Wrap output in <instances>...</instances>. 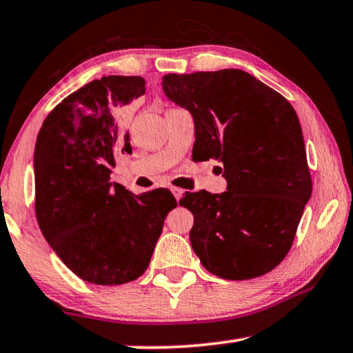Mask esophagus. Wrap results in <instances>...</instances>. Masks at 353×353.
Instances as JSON below:
<instances>
[{
    "mask_svg": "<svg viewBox=\"0 0 353 353\" xmlns=\"http://www.w3.org/2000/svg\"><path fill=\"white\" fill-rule=\"evenodd\" d=\"M171 193L174 194V198L179 201L182 198V194H183V190H181V188H171Z\"/></svg>",
    "mask_w": 353,
    "mask_h": 353,
    "instance_id": "obj_1",
    "label": "esophagus"
}]
</instances>
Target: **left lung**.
Here are the masks:
<instances>
[{"mask_svg": "<svg viewBox=\"0 0 353 353\" xmlns=\"http://www.w3.org/2000/svg\"><path fill=\"white\" fill-rule=\"evenodd\" d=\"M166 98L194 119L198 160L223 163L227 191L190 193V241L202 266L227 280L272 271L312 196L302 128L282 94L243 70L166 74ZM223 168H219L223 171Z\"/></svg>", "mask_w": 353, "mask_h": 353, "instance_id": "left-lung-1", "label": "left lung"}]
</instances>
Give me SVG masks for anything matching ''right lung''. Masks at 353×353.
Masks as SVG:
<instances>
[{"mask_svg": "<svg viewBox=\"0 0 353 353\" xmlns=\"http://www.w3.org/2000/svg\"><path fill=\"white\" fill-rule=\"evenodd\" d=\"M141 94L140 76L88 82L54 107L35 143V214L41 234L77 277L94 285L139 279L166 214L177 207L168 190L135 196L110 182L113 155L132 151L118 112Z\"/></svg>", "mask_w": 353, "mask_h": 353, "instance_id": "right-lung-1", "label": "right lung"}]
</instances>
